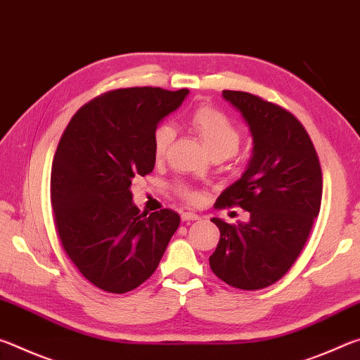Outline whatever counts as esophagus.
I'll return each instance as SVG.
<instances>
[{"label":"esophagus","instance_id":"obj_1","mask_svg":"<svg viewBox=\"0 0 360 360\" xmlns=\"http://www.w3.org/2000/svg\"><path fill=\"white\" fill-rule=\"evenodd\" d=\"M181 219H182V221H184V222H191V221H198V219H202V217H200L198 214H195V212L187 211V212H182Z\"/></svg>","mask_w":360,"mask_h":360}]
</instances>
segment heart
I'll list each match as a JSON object with an SVG mask.
<instances>
[{"mask_svg":"<svg viewBox=\"0 0 360 360\" xmlns=\"http://www.w3.org/2000/svg\"><path fill=\"white\" fill-rule=\"evenodd\" d=\"M187 124L197 133V136L202 139L205 148L208 149L211 155L230 157L238 149L241 141V130L233 120L229 119L222 111L211 106H200L193 109L188 115ZM174 138V131L169 125H158L154 131V148L155 160H162L167 155L169 144ZM178 193L187 202L198 203L202 202V193L195 191L192 187L178 186Z\"/></svg>","mask_w":360,"mask_h":360,"instance_id":"obj_1","label":"heart"}]
</instances>
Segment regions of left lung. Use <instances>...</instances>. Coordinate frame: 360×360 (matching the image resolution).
I'll use <instances>...</instances> for the list:
<instances>
[{
	"label": "left lung",
	"instance_id": "8db88e82",
	"mask_svg": "<svg viewBox=\"0 0 360 360\" xmlns=\"http://www.w3.org/2000/svg\"><path fill=\"white\" fill-rule=\"evenodd\" d=\"M252 136V155L238 181L219 195L216 208L238 205L248 222L212 217L221 240L211 270L233 288L264 289L281 279L302 252L322 198L319 158L294 115L248 92L224 90Z\"/></svg>",
	"mask_w": 360,
	"mask_h": 360
}]
</instances>
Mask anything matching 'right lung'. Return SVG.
Segmentation results:
<instances>
[{
  "label": "right lung",
  "mask_w": 360,
  "mask_h": 360,
  "mask_svg": "<svg viewBox=\"0 0 360 360\" xmlns=\"http://www.w3.org/2000/svg\"><path fill=\"white\" fill-rule=\"evenodd\" d=\"M187 95V89L112 90L79 109L60 139L51 174L57 231L72 264L98 289H136L179 227L172 210L141 214L131 182L154 169V131Z\"/></svg>",
  "instance_id": "add662e5"
}]
</instances>
